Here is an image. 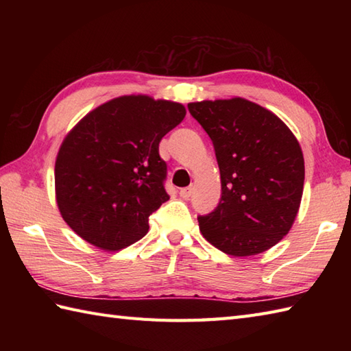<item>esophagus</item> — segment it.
<instances>
[{
    "instance_id": "34e87169",
    "label": "esophagus",
    "mask_w": 351,
    "mask_h": 351,
    "mask_svg": "<svg viewBox=\"0 0 351 351\" xmlns=\"http://www.w3.org/2000/svg\"><path fill=\"white\" fill-rule=\"evenodd\" d=\"M191 193H193V187H185V189L180 190V196L182 199H189L191 196Z\"/></svg>"
}]
</instances>
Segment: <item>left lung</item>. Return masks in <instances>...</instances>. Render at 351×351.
Instances as JSON below:
<instances>
[{
    "label": "left lung",
    "mask_w": 351,
    "mask_h": 351,
    "mask_svg": "<svg viewBox=\"0 0 351 351\" xmlns=\"http://www.w3.org/2000/svg\"><path fill=\"white\" fill-rule=\"evenodd\" d=\"M210 136L221 197L199 229L232 256L258 255L285 237L299 213L304 160L294 134L271 111L243 98L189 104Z\"/></svg>",
    "instance_id": "obj_1"
}]
</instances>
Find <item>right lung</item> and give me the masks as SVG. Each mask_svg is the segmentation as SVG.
I'll return each mask as SVG.
<instances>
[{"instance_id": "obj_1", "label": "right lung", "mask_w": 351, "mask_h": 351, "mask_svg": "<svg viewBox=\"0 0 351 351\" xmlns=\"http://www.w3.org/2000/svg\"><path fill=\"white\" fill-rule=\"evenodd\" d=\"M184 117L182 104L131 95L73 126L56 160L57 205L73 232L108 252L147 234L149 215L169 200L160 141Z\"/></svg>"}]
</instances>
